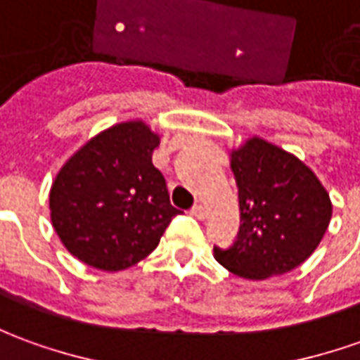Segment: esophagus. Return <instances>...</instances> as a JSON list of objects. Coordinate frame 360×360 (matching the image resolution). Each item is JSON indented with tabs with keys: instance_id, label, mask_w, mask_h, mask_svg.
I'll use <instances>...</instances> for the list:
<instances>
[{
	"instance_id": "34e87169",
	"label": "esophagus",
	"mask_w": 360,
	"mask_h": 360,
	"mask_svg": "<svg viewBox=\"0 0 360 360\" xmlns=\"http://www.w3.org/2000/svg\"><path fill=\"white\" fill-rule=\"evenodd\" d=\"M191 214H193L195 219L202 221V219L207 217V209H205V207H202L200 202H195V205H193V209H191Z\"/></svg>"
}]
</instances>
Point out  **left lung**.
I'll list each match as a JSON object with an SVG mask.
<instances>
[{"label": "left lung", "mask_w": 360, "mask_h": 360, "mask_svg": "<svg viewBox=\"0 0 360 360\" xmlns=\"http://www.w3.org/2000/svg\"><path fill=\"white\" fill-rule=\"evenodd\" d=\"M240 229L214 258L232 274L264 280L305 262L331 221V200L305 163L260 138L232 151Z\"/></svg>", "instance_id": "1"}]
</instances>
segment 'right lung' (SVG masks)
Listing matches in <instances>:
<instances>
[{"label": "right lung", "mask_w": 360, "mask_h": 360, "mask_svg": "<svg viewBox=\"0 0 360 360\" xmlns=\"http://www.w3.org/2000/svg\"><path fill=\"white\" fill-rule=\"evenodd\" d=\"M160 138L143 122L106 129L80 148L51 187V221L80 262L118 272L155 250L179 214L153 163Z\"/></svg>", "instance_id": "right-lung-1"}]
</instances>
